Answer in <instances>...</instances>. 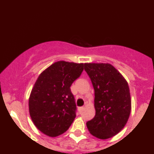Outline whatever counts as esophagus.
Masks as SVG:
<instances>
[{"instance_id":"esophagus-1","label":"esophagus","mask_w":154,"mask_h":154,"mask_svg":"<svg viewBox=\"0 0 154 154\" xmlns=\"http://www.w3.org/2000/svg\"><path fill=\"white\" fill-rule=\"evenodd\" d=\"M83 109H84L83 107H80V108H78L79 113H80V114H81V113L82 112V111H83Z\"/></svg>"}]
</instances>
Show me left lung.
<instances>
[{
    "mask_svg": "<svg viewBox=\"0 0 154 154\" xmlns=\"http://www.w3.org/2000/svg\"><path fill=\"white\" fill-rule=\"evenodd\" d=\"M94 89V117L87 122L91 135L106 140L125 127L131 110L128 84L120 72L109 63H85Z\"/></svg>",
    "mask_w": 154,
    "mask_h": 154,
    "instance_id": "8db88e82",
    "label": "left lung"
}]
</instances>
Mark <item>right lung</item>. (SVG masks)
<instances>
[{"instance_id":"add662e5","label":"right lung","mask_w":154,"mask_h":154,"mask_svg":"<svg viewBox=\"0 0 154 154\" xmlns=\"http://www.w3.org/2000/svg\"><path fill=\"white\" fill-rule=\"evenodd\" d=\"M84 63L57 61L39 75L31 91L29 110L37 128L50 137L63 134L76 117L71 85L83 71Z\"/></svg>"}]
</instances>
